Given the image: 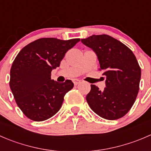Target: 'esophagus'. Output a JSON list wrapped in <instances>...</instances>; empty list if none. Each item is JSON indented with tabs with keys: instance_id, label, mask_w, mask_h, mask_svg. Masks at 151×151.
Segmentation results:
<instances>
[{
	"instance_id": "1",
	"label": "esophagus",
	"mask_w": 151,
	"mask_h": 151,
	"mask_svg": "<svg viewBox=\"0 0 151 151\" xmlns=\"http://www.w3.org/2000/svg\"><path fill=\"white\" fill-rule=\"evenodd\" d=\"M73 83H74V85H77L78 84H80V83H81V81H80V80H74V81H73Z\"/></svg>"
}]
</instances>
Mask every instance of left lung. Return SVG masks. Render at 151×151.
<instances>
[{"label":"left lung","instance_id":"obj_1","mask_svg":"<svg viewBox=\"0 0 151 151\" xmlns=\"http://www.w3.org/2000/svg\"><path fill=\"white\" fill-rule=\"evenodd\" d=\"M96 55L105 85L101 91L91 85L86 96L90 107L106 120L124 116L132 108L139 91L141 69L132 50L109 35H92L81 39Z\"/></svg>","mask_w":151,"mask_h":151}]
</instances>
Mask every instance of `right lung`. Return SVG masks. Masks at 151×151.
<instances>
[{"label": "right lung", "mask_w": 151, "mask_h": 151, "mask_svg": "<svg viewBox=\"0 0 151 151\" xmlns=\"http://www.w3.org/2000/svg\"><path fill=\"white\" fill-rule=\"evenodd\" d=\"M80 39L42 38L20 50L10 71V88L17 104L28 118L43 121L55 115L74 83L51 80V71L60 66L68 50Z\"/></svg>", "instance_id": "1"}]
</instances>
